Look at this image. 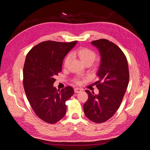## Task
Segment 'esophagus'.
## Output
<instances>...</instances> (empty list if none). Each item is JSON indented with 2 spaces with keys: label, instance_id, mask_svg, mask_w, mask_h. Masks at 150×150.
<instances>
[{
  "label": "esophagus",
  "instance_id": "obj_1",
  "mask_svg": "<svg viewBox=\"0 0 150 150\" xmlns=\"http://www.w3.org/2000/svg\"><path fill=\"white\" fill-rule=\"evenodd\" d=\"M81 91H82V89H80V88H76L74 89V92H75L76 93H80V92H81Z\"/></svg>",
  "mask_w": 150,
  "mask_h": 150
}]
</instances>
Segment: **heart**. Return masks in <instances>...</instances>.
Masks as SVG:
<instances>
[{
	"instance_id": "obj_1",
	"label": "heart",
	"mask_w": 150,
	"mask_h": 150,
	"mask_svg": "<svg viewBox=\"0 0 150 150\" xmlns=\"http://www.w3.org/2000/svg\"><path fill=\"white\" fill-rule=\"evenodd\" d=\"M72 55L74 54L78 56L81 61L82 62L84 65L86 64H91L96 59V53L93 50L87 47H81L77 50L75 52L71 53ZM71 56L67 55L64 61V67H67L68 64L71 60ZM74 81L77 84H79L81 83V80L79 78L74 79Z\"/></svg>"
}]
</instances>
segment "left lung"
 I'll return each mask as SVG.
<instances>
[{
    "instance_id": "8db88e82",
    "label": "left lung",
    "mask_w": 150,
    "mask_h": 150,
    "mask_svg": "<svg viewBox=\"0 0 150 150\" xmlns=\"http://www.w3.org/2000/svg\"><path fill=\"white\" fill-rule=\"evenodd\" d=\"M101 56V63L96 82L99 94L89 90L88 99L84 106V114L96 123L105 122L118 110L128 88L129 79L128 61L121 49L113 42L104 39L91 42Z\"/></svg>"
}]
</instances>
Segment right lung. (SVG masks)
<instances>
[{
  "label": "right lung",
  "mask_w": 150,
  "mask_h": 150,
  "mask_svg": "<svg viewBox=\"0 0 150 150\" xmlns=\"http://www.w3.org/2000/svg\"><path fill=\"white\" fill-rule=\"evenodd\" d=\"M77 41L60 42L47 40L28 53L23 69V84L27 98L35 115L50 124L66 115V101L74 94L71 86L61 91L53 84L62 71L63 59Z\"/></svg>",
  "instance_id": "1"
}]
</instances>
